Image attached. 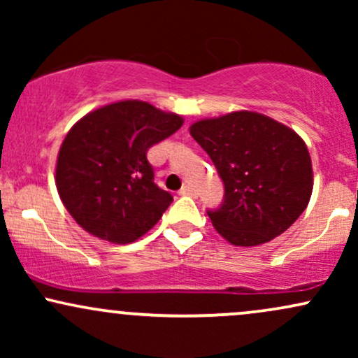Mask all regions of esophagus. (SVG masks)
<instances>
[{"instance_id": "34e87169", "label": "esophagus", "mask_w": 358, "mask_h": 358, "mask_svg": "<svg viewBox=\"0 0 358 358\" xmlns=\"http://www.w3.org/2000/svg\"><path fill=\"white\" fill-rule=\"evenodd\" d=\"M180 195H190V196H196V190L190 185H183L182 188H180Z\"/></svg>"}]
</instances>
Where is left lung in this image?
<instances>
[{"label":"left lung","mask_w":358,"mask_h":358,"mask_svg":"<svg viewBox=\"0 0 358 358\" xmlns=\"http://www.w3.org/2000/svg\"><path fill=\"white\" fill-rule=\"evenodd\" d=\"M190 134L224 182L222 203L207 213L231 244L249 248L269 242L305 212L313 170L305 141L293 129L239 110L195 122Z\"/></svg>","instance_id":"obj_1"}]
</instances>
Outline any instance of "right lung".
<instances>
[{
    "mask_svg": "<svg viewBox=\"0 0 358 358\" xmlns=\"http://www.w3.org/2000/svg\"><path fill=\"white\" fill-rule=\"evenodd\" d=\"M183 119L148 102L122 101L92 110L65 136L57 159V190L82 229L129 244L173 202L155 183L146 153L176 133Z\"/></svg>",
    "mask_w": 358,
    "mask_h": 358,
    "instance_id": "obj_1",
    "label": "right lung"
}]
</instances>
